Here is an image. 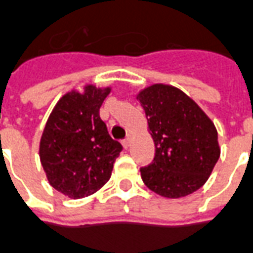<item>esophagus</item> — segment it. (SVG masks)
Wrapping results in <instances>:
<instances>
[{
	"label": "esophagus",
	"mask_w": 253,
	"mask_h": 253,
	"mask_svg": "<svg viewBox=\"0 0 253 253\" xmlns=\"http://www.w3.org/2000/svg\"><path fill=\"white\" fill-rule=\"evenodd\" d=\"M130 142H132V136H130V134H128V136L124 138V141H123V145H124L125 148H129V147H130Z\"/></svg>",
	"instance_id": "obj_1"
}]
</instances>
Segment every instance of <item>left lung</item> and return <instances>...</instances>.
<instances>
[{
  "mask_svg": "<svg viewBox=\"0 0 253 253\" xmlns=\"http://www.w3.org/2000/svg\"><path fill=\"white\" fill-rule=\"evenodd\" d=\"M137 100L155 141V159L140 169L151 191L169 199L201 188L220 157L217 130L200 106L172 85L155 84Z\"/></svg>",
  "mask_w": 253,
  "mask_h": 253,
  "instance_id": "1",
  "label": "left lung"
}]
</instances>
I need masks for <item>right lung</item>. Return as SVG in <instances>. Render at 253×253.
<instances>
[{"label": "right lung", "instance_id": "right-lung-1", "mask_svg": "<svg viewBox=\"0 0 253 253\" xmlns=\"http://www.w3.org/2000/svg\"><path fill=\"white\" fill-rule=\"evenodd\" d=\"M111 88L85 85L64 94L53 108L40 141L49 184L70 199L97 192L111 178L123 145L109 136L100 108Z\"/></svg>", "mask_w": 253, "mask_h": 253}]
</instances>
